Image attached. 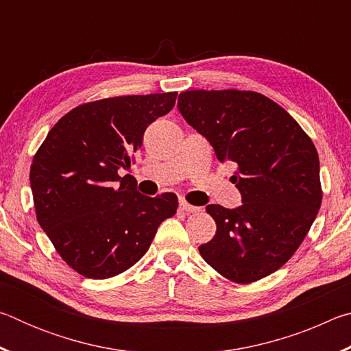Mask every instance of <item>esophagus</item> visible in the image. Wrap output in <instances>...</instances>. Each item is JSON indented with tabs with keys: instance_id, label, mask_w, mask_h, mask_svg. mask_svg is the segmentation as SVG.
Returning a JSON list of instances; mask_svg holds the SVG:
<instances>
[{
	"instance_id": "esophagus-1",
	"label": "esophagus",
	"mask_w": 351,
	"mask_h": 351,
	"mask_svg": "<svg viewBox=\"0 0 351 351\" xmlns=\"http://www.w3.org/2000/svg\"><path fill=\"white\" fill-rule=\"evenodd\" d=\"M180 209H181L182 212H186V213H195V212H199V210H201V207H198V206H192V204H189L187 201L181 199V201H180Z\"/></svg>"
}]
</instances>
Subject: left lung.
Wrapping results in <instances>:
<instances>
[{
    "instance_id": "1",
    "label": "left lung",
    "mask_w": 351,
    "mask_h": 351,
    "mask_svg": "<svg viewBox=\"0 0 351 351\" xmlns=\"http://www.w3.org/2000/svg\"><path fill=\"white\" fill-rule=\"evenodd\" d=\"M178 110L204 136L219 162H234L230 181L241 206L209 204L217 234L199 254L237 283H251L287 263L322 203L319 156L313 141L274 100L254 91L180 94Z\"/></svg>"
}]
</instances>
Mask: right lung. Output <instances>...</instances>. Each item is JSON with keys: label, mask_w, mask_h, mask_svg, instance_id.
Returning <instances> with one entry per match:
<instances>
[{"label": "right lung", "mask_w": 351, "mask_h": 351, "mask_svg": "<svg viewBox=\"0 0 351 351\" xmlns=\"http://www.w3.org/2000/svg\"><path fill=\"white\" fill-rule=\"evenodd\" d=\"M178 93L121 96L71 110L31 165L37 219L60 257L88 278L114 277L139 261L178 197L138 192L130 156L147 127L173 108Z\"/></svg>", "instance_id": "add662e5"}]
</instances>
